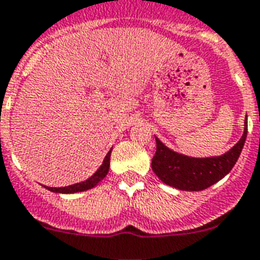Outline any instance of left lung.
I'll use <instances>...</instances> for the list:
<instances>
[{
    "instance_id": "left-lung-1",
    "label": "left lung",
    "mask_w": 260,
    "mask_h": 260,
    "mask_svg": "<svg viewBox=\"0 0 260 260\" xmlns=\"http://www.w3.org/2000/svg\"><path fill=\"white\" fill-rule=\"evenodd\" d=\"M247 138V115L242 138L235 146L215 157H189L164 145L155 137L157 150L151 159L155 176L166 185L180 190H203L225 177L235 166Z\"/></svg>"
}]
</instances>
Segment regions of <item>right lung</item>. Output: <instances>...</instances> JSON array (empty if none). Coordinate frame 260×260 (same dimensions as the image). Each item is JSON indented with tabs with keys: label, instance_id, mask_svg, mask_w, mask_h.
I'll use <instances>...</instances> for the list:
<instances>
[{
	"label": "right lung",
	"instance_id": "add662e5",
	"mask_svg": "<svg viewBox=\"0 0 260 260\" xmlns=\"http://www.w3.org/2000/svg\"><path fill=\"white\" fill-rule=\"evenodd\" d=\"M111 150L106 154L105 159H103V164L99 166V169L95 172L91 177H88L86 181L78 182V184H74V185H68V186H61V188H52V186H45V189L51 190V192L55 193H78V192H84V190H88V189L94 188L96 186L99 182L103 180V178L107 176L110 169V157H111Z\"/></svg>",
	"mask_w": 260,
	"mask_h": 260
}]
</instances>
